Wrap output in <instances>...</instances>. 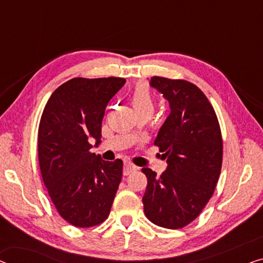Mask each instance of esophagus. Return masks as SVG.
<instances>
[{
    "mask_svg": "<svg viewBox=\"0 0 263 263\" xmlns=\"http://www.w3.org/2000/svg\"><path fill=\"white\" fill-rule=\"evenodd\" d=\"M135 170H136L135 165H132V164H130V163H125L123 174H124V176H128L131 174V172H133Z\"/></svg>",
    "mask_w": 263,
    "mask_h": 263,
    "instance_id": "1",
    "label": "esophagus"
}]
</instances>
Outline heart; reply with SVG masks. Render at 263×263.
<instances>
[{
  "label": "heart",
  "mask_w": 263,
  "mask_h": 263,
  "mask_svg": "<svg viewBox=\"0 0 263 263\" xmlns=\"http://www.w3.org/2000/svg\"><path fill=\"white\" fill-rule=\"evenodd\" d=\"M131 103L137 113H152L155 107L154 97L146 82H138L131 92Z\"/></svg>",
  "instance_id": "obj_1"
}]
</instances>
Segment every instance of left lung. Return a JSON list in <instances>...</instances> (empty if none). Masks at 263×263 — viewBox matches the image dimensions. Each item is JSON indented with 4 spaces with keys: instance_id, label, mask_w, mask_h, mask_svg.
Instances as JSON below:
<instances>
[{
    "instance_id": "8db88e82",
    "label": "left lung",
    "mask_w": 263,
    "mask_h": 263,
    "mask_svg": "<svg viewBox=\"0 0 263 263\" xmlns=\"http://www.w3.org/2000/svg\"><path fill=\"white\" fill-rule=\"evenodd\" d=\"M150 85L169 101L171 112L155 140L166 159L165 172L142 169L147 178L144 213L156 226L181 229L199 216L216 187L221 127L213 105L193 82L152 77Z\"/></svg>"
}]
</instances>
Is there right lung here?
<instances>
[{
    "instance_id": "right-lung-1",
    "label": "right lung",
    "mask_w": 263,
    "mask_h": 263,
    "mask_svg": "<svg viewBox=\"0 0 263 263\" xmlns=\"http://www.w3.org/2000/svg\"><path fill=\"white\" fill-rule=\"evenodd\" d=\"M124 78H74L55 89L42 112L37 135L42 181L60 216L78 228L103 223L123 176V160L92 154L101 142L108 101Z\"/></svg>"
}]
</instances>
